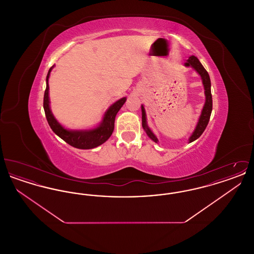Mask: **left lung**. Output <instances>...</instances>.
Segmentation results:
<instances>
[{"mask_svg":"<svg viewBox=\"0 0 254 254\" xmlns=\"http://www.w3.org/2000/svg\"><path fill=\"white\" fill-rule=\"evenodd\" d=\"M185 66L189 67H192L196 72L198 73L202 79V83L204 85V89H205V101L204 104L203 109L201 111V115L199 117V120L197 122V125L194 128L193 132L191 133L190 137L189 138V143H191L195 140H197L202 133L204 132V130L208 124L209 118H210V114L212 111V96H211V84H210V78L207 71L205 70V67L203 66V64L200 63V61L197 59V57L195 56H190L189 59L185 63ZM142 109V126L143 128L145 130L146 135L155 143H158V140L156 135L153 133V131L150 129V127L147 125L146 122V114H145V109L144 105L141 106Z\"/></svg>","mask_w":254,"mask_h":254,"instance_id":"left-lung-1","label":"left lung"}]
</instances>
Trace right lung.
I'll return each mask as SVG.
<instances>
[{
    "label": "right lung",
    "instance_id": "right-lung-1",
    "mask_svg": "<svg viewBox=\"0 0 254 254\" xmlns=\"http://www.w3.org/2000/svg\"><path fill=\"white\" fill-rule=\"evenodd\" d=\"M54 65L49 68L47 75V88L44 95V109L46 113L47 120L49 122V127L53 132L58 135L61 139L66 142L68 145L81 149H90L94 148L102 144H104L114 129V122L118 111L121 109L123 105L127 101V97H123L120 100L112 104L109 109L106 110L102 122L93 128L89 129H68L62 126L57 119L54 117L50 109V101H49V79L50 72Z\"/></svg>",
    "mask_w": 254,
    "mask_h": 254
}]
</instances>
